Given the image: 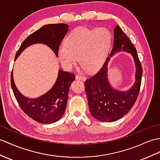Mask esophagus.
<instances>
[{
	"label": "esophagus",
	"mask_w": 160,
	"mask_h": 160,
	"mask_svg": "<svg viewBox=\"0 0 160 160\" xmlns=\"http://www.w3.org/2000/svg\"><path fill=\"white\" fill-rule=\"evenodd\" d=\"M76 79H79V80H81V81H85V77L83 75H77L75 77Z\"/></svg>",
	"instance_id": "34e87169"
}]
</instances>
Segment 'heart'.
Returning a JSON list of instances; mask_svg holds the SVG:
<instances>
[{"label": "heart", "instance_id": "b5f03b06", "mask_svg": "<svg viewBox=\"0 0 160 160\" xmlns=\"http://www.w3.org/2000/svg\"><path fill=\"white\" fill-rule=\"evenodd\" d=\"M112 44V34L106 28L79 27L67 38V43L58 49V57L66 69H71L79 62L85 71L99 69L106 60Z\"/></svg>", "mask_w": 160, "mask_h": 160}]
</instances>
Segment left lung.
Wrapping results in <instances>:
<instances>
[{"mask_svg": "<svg viewBox=\"0 0 160 160\" xmlns=\"http://www.w3.org/2000/svg\"><path fill=\"white\" fill-rule=\"evenodd\" d=\"M122 50L131 54L136 65V81L130 90L122 92L110 86L107 78V66L110 57L107 58L96 75L85 81L89 111L93 118L101 122H112L123 118L133 107L140 92L142 65L135 47L118 25L114 29V42L110 56Z\"/></svg>", "mask_w": 160, "mask_h": 160, "instance_id": "obj_1", "label": "left lung"}]
</instances>
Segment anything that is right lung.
Segmentation results:
<instances>
[{
	"mask_svg": "<svg viewBox=\"0 0 160 160\" xmlns=\"http://www.w3.org/2000/svg\"><path fill=\"white\" fill-rule=\"evenodd\" d=\"M68 30V25L64 23L42 26L23 41L15 54V60L28 47L36 43L48 45L58 57V49ZM75 79L74 74L60 70L52 88L37 98H26L18 91L14 83L13 71L11 72V84L15 99L24 113L38 123L48 124L57 122L64 113L69 88Z\"/></svg>",
	"mask_w": 160,
	"mask_h": 160,
	"instance_id": "1",
	"label": "right lung"
}]
</instances>
